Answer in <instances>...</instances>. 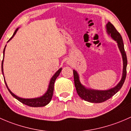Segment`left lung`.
Instances as JSON below:
<instances>
[{"label":"left lung","mask_w":131,"mask_h":131,"mask_svg":"<svg viewBox=\"0 0 131 131\" xmlns=\"http://www.w3.org/2000/svg\"><path fill=\"white\" fill-rule=\"evenodd\" d=\"M106 29L108 35L111 36L112 38L117 41V45H118V48L122 54V60H123L122 76L118 84L113 88L109 89L108 90H93V89H88L85 88V86L81 84L80 81H79V77L78 72L75 70H73L74 84L78 95L83 100L91 102V103H102V102H105L109 98H112L121 90L126 78L127 59V56L126 52H125L122 36L117 31L114 26L110 22H108L106 25Z\"/></svg>","instance_id":"left-lung-1"}]
</instances>
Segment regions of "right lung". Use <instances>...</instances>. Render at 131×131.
Masks as SVG:
<instances>
[{
    "label": "right lung",
    "mask_w": 131,
    "mask_h": 131,
    "mask_svg": "<svg viewBox=\"0 0 131 131\" xmlns=\"http://www.w3.org/2000/svg\"><path fill=\"white\" fill-rule=\"evenodd\" d=\"M19 28H17L16 29V31H14V34L12 36V37L8 40L7 42H9L13 37L15 35L16 32L17 31ZM5 47L6 45L5 46V48L4 49V52H3V54H4V52H5ZM4 58H3V60H2V74L4 75V71H3V62H4ZM62 71V68H60L55 73V74L52 76V78H51L50 81V83H49V85H48V90H47V92L44 94L43 95L41 96L38 97V98H20V97L17 96L16 95H14L13 92H11L9 88H8L7 85V83L5 82V80H4L5 83V85H6L7 88L8 90L10 92V93L11 94L12 96L13 97L17 99V100L19 101L20 102H21L23 104L26 105H28L29 106H32V107H40V106H44L45 105H47V104L50 103V102L51 101L52 98V96H53V88H54V83L56 81L57 78L59 76V75L60 74V72ZM5 79V78H4Z\"/></svg>",
    "instance_id": "add662e5"
}]
</instances>
